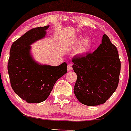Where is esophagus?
<instances>
[{
  "mask_svg": "<svg viewBox=\"0 0 131 131\" xmlns=\"http://www.w3.org/2000/svg\"><path fill=\"white\" fill-rule=\"evenodd\" d=\"M72 67H71V64H68V71H70L72 70Z\"/></svg>",
  "mask_w": 131,
  "mask_h": 131,
  "instance_id": "obj_1",
  "label": "esophagus"
}]
</instances>
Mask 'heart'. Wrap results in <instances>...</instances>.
I'll use <instances>...</instances> for the list:
<instances>
[{"label": "heart", "mask_w": 131, "mask_h": 131, "mask_svg": "<svg viewBox=\"0 0 131 131\" xmlns=\"http://www.w3.org/2000/svg\"><path fill=\"white\" fill-rule=\"evenodd\" d=\"M83 40V37H76L73 40L74 43H79L80 41ZM91 41L89 39H85L83 40L80 44L77 46V48L74 50V53L75 54H82L88 51L91 47Z\"/></svg>", "instance_id": "1"}]
</instances>
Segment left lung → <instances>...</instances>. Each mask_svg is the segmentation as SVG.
Listing matches in <instances>:
<instances>
[{"mask_svg": "<svg viewBox=\"0 0 131 131\" xmlns=\"http://www.w3.org/2000/svg\"><path fill=\"white\" fill-rule=\"evenodd\" d=\"M72 61L77 74L74 93L78 100L86 106L104 104L119 84L121 61L116 46L104 34L94 52L77 54Z\"/></svg>", "mask_w": 131, "mask_h": 131, "instance_id": "obj_1", "label": "left lung"}]
</instances>
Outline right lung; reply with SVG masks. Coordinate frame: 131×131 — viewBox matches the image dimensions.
Returning <instances> with one entry per match:
<instances>
[{
    "label": "right lung",
    "instance_id": "obj_1",
    "mask_svg": "<svg viewBox=\"0 0 131 131\" xmlns=\"http://www.w3.org/2000/svg\"><path fill=\"white\" fill-rule=\"evenodd\" d=\"M49 25L32 28L13 43L8 73L12 88L23 100L38 103L47 99L54 84L67 72V63L58 67L40 65L30 54V45L45 36Z\"/></svg>",
    "mask_w": 131,
    "mask_h": 131
}]
</instances>
